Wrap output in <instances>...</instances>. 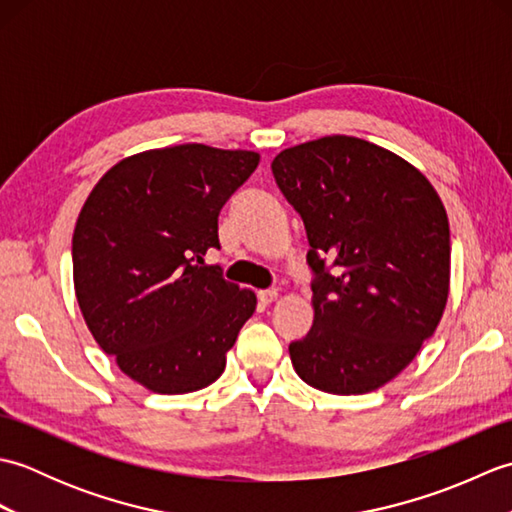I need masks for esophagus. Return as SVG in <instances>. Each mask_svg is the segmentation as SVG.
<instances>
[{
  "mask_svg": "<svg viewBox=\"0 0 512 512\" xmlns=\"http://www.w3.org/2000/svg\"><path fill=\"white\" fill-rule=\"evenodd\" d=\"M257 297H259V301L264 303V306H268V303H273L277 297H279V292L275 290V288H268V290H259L257 292Z\"/></svg>",
  "mask_w": 512,
  "mask_h": 512,
  "instance_id": "34e87169",
  "label": "esophagus"
}]
</instances>
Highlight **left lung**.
<instances>
[{"instance_id":"obj_1","label":"left lung","mask_w":512,"mask_h":512,"mask_svg":"<svg viewBox=\"0 0 512 512\" xmlns=\"http://www.w3.org/2000/svg\"><path fill=\"white\" fill-rule=\"evenodd\" d=\"M273 176L306 226L314 273V321L288 347L292 367L328 394L387 385L447 306L451 239L438 191L405 158L354 136L284 149Z\"/></svg>"}]
</instances>
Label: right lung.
I'll return each instance as SVG.
<instances>
[{
  "label": "right lung",
  "instance_id": "right-lung-1",
  "mask_svg": "<svg viewBox=\"0 0 512 512\" xmlns=\"http://www.w3.org/2000/svg\"><path fill=\"white\" fill-rule=\"evenodd\" d=\"M257 151L176 145L123 158L96 182L72 235L76 301L121 372L156 394L215 383L257 297L206 266L217 215Z\"/></svg>",
  "mask_w": 512,
  "mask_h": 512
}]
</instances>
